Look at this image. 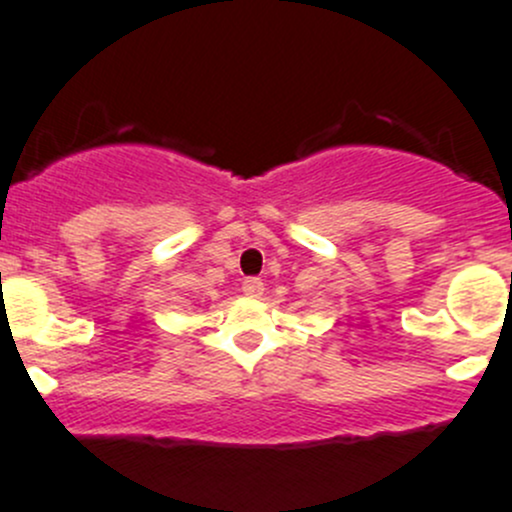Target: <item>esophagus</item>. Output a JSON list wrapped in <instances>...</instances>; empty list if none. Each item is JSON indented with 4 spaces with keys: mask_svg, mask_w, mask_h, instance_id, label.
<instances>
[{
    "mask_svg": "<svg viewBox=\"0 0 512 512\" xmlns=\"http://www.w3.org/2000/svg\"><path fill=\"white\" fill-rule=\"evenodd\" d=\"M241 288H244V293L249 298H261L263 296V281H261V278H246L244 286H241Z\"/></svg>",
    "mask_w": 512,
    "mask_h": 512,
    "instance_id": "34e87169",
    "label": "esophagus"
}]
</instances>
